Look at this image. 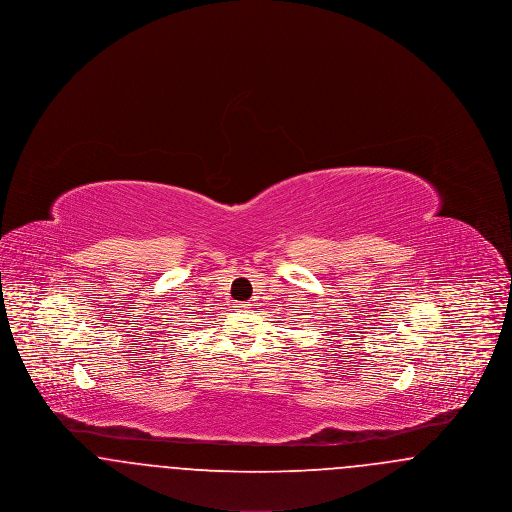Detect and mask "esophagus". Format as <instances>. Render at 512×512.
<instances>
[{"instance_id":"34e87169","label":"esophagus","mask_w":512,"mask_h":512,"mask_svg":"<svg viewBox=\"0 0 512 512\" xmlns=\"http://www.w3.org/2000/svg\"><path fill=\"white\" fill-rule=\"evenodd\" d=\"M238 307L247 311V309H251V303H249V301H245V303H238Z\"/></svg>"}]
</instances>
